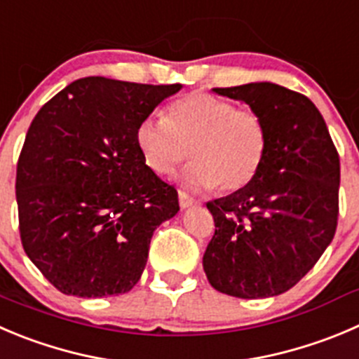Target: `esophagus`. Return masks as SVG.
Masks as SVG:
<instances>
[{
	"mask_svg": "<svg viewBox=\"0 0 359 359\" xmlns=\"http://www.w3.org/2000/svg\"><path fill=\"white\" fill-rule=\"evenodd\" d=\"M177 197H180V206H182L183 210H185V208L194 206V204H199V201L194 199L192 196H189L185 190H180V192H177Z\"/></svg>",
	"mask_w": 359,
	"mask_h": 359,
	"instance_id": "1",
	"label": "esophagus"
}]
</instances>
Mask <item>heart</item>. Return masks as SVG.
I'll return each instance as SVG.
<instances>
[{"label":"heart","mask_w":359,"mask_h":359,"mask_svg":"<svg viewBox=\"0 0 359 359\" xmlns=\"http://www.w3.org/2000/svg\"><path fill=\"white\" fill-rule=\"evenodd\" d=\"M135 144L146 165L170 174L192 156L182 174L190 189L231 194L257 177L268 153V128L259 112L196 91L170 104L163 119L146 118L135 128Z\"/></svg>","instance_id":"1"}]
</instances>
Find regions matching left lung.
<instances>
[{
	"instance_id": "1",
	"label": "left lung",
	"mask_w": 359,
	"mask_h": 359,
	"mask_svg": "<svg viewBox=\"0 0 359 359\" xmlns=\"http://www.w3.org/2000/svg\"><path fill=\"white\" fill-rule=\"evenodd\" d=\"M262 116L268 153L245 189L208 203L215 234L203 268L217 291L255 299L294 287L339 224L340 156L310 98L271 83L215 88Z\"/></svg>"
}]
</instances>
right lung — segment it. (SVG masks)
Masks as SVG:
<instances>
[{
	"mask_svg": "<svg viewBox=\"0 0 359 359\" xmlns=\"http://www.w3.org/2000/svg\"><path fill=\"white\" fill-rule=\"evenodd\" d=\"M182 84L84 77L36 112L17 160L24 252L68 296L130 291L177 190L142 160L135 128Z\"/></svg>",
	"mask_w": 359,
	"mask_h": 359,
	"instance_id": "add662e5",
	"label": "right lung"
}]
</instances>
